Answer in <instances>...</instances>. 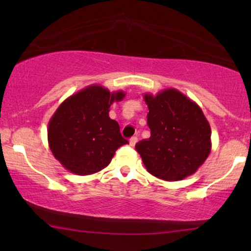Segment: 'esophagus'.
<instances>
[{
  "instance_id": "1",
  "label": "esophagus",
  "mask_w": 251,
  "mask_h": 251,
  "mask_svg": "<svg viewBox=\"0 0 251 251\" xmlns=\"http://www.w3.org/2000/svg\"><path fill=\"white\" fill-rule=\"evenodd\" d=\"M137 142H138V138L137 137H132L131 139H129V145L134 146L135 144H137Z\"/></svg>"
}]
</instances>
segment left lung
<instances>
[{
    "mask_svg": "<svg viewBox=\"0 0 251 251\" xmlns=\"http://www.w3.org/2000/svg\"><path fill=\"white\" fill-rule=\"evenodd\" d=\"M151 137L135 145L144 165L163 180L194 175L211 152V128L200 106L176 88L144 94Z\"/></svg>",
    "mask_w": 251,
    "mask_h": 251,
    "instance_id": "1",
    "label": "left lung"
}]
</instances>
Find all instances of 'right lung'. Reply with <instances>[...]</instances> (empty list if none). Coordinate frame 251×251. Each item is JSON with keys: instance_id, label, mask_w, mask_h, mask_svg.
I'll return each mask as SVG.
<instances>
[{"instance_id": "right-lung-1", "label": "right lung", "mask_w": 251, "mask_h": 251, "mask_svg": "<svg viewBox=\"0 0 251 251\" xmlns=\"http://www.w3.org/2000/svg\"><path fill=\"white\" fill-rule=\"evenodd\" d=\"M125 96L123 91L91 85L57 107L48 123V145L63 168L79 176L96 174L111 163L120 146L128 144L119 124L108 116L112 103Z\"/></svg>"}]
</instances>
